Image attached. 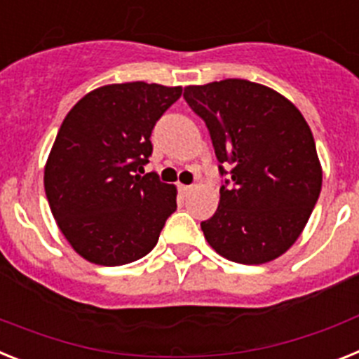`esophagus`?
<instances>
[{"instance_id":"esophagus-1","label":"esophagus","mask_w":359,"mask_h":359,"mask_svg":"<svg viewBox=\"0 0 359 359\" xmlns=\"http://www.w3.org/2000/svg\"><path fill=\"white\" fill-rule=\"evenodd\" d=\"M179 188H180V191L184 193V195H188V193L193 191V186H184V184H180Z\"/></svg>"}]
</instances>
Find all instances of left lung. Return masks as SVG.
<instances>
[{
	"mask_svg": "<svg viewBox=\"0 0 359 359\" xmlns=\"http://www.w3.org/2000/svg\"><path fill=\"white\" fill-rule=\"evenodd\" d=\"M184 99L210 130L229 170L220 202L201 224L208 244L236 264L258 266L294 244L322 191L309 124L282 93L245 79L186 86Z\"/></svg>",
	"mask_w": 359,
	"mask_h": 359,
	"instance_id": "left-lung-1",
	"label": "left lung"
}]
</instances>
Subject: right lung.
Listing matches in <instances>:
<instances>
[{
	"instance_id": "right-lung-1",
	"label": "right lung",
	"mask_w": 359,
	"mask_h": 359,
	"mask_svg": "<svg viewBox=\"0 0 359 359\" xmlns=\"http://www.w3.org/2000/svg\"><path fill=\"white\" fill-rule=\"evenodd\" d=\"M182 86L144 81L92 90L65 117L45 166V193L77 255L124 266L155 248L177 188L144 173L151 130Z\"/></svg>"
}]
</instances>
